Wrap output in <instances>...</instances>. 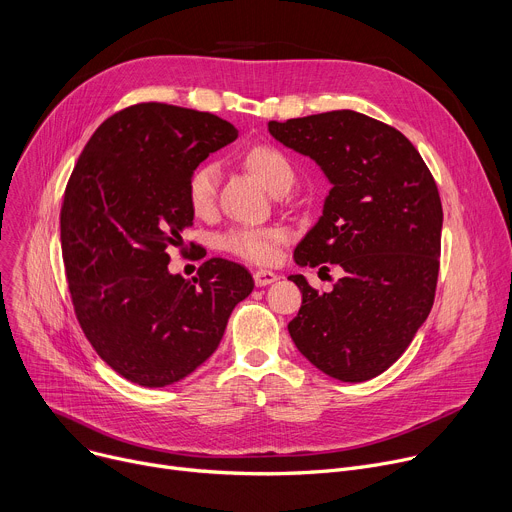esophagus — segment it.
I'll use <instances>...</instances> for the list:
<instances>
[{
	"label": "esophagus",
	"instance_id": "obj_1",
	"mask_svg": "<svg viewBox=\"0 0 512 512\" xmlns=\"http://www.w3.org/2000/svg\"><path fill=\"white\" fill-rule=\"evenodd\" d=\"M274 281H279V274H277V272H272V270H264V268H260V270H256V272H254V283H256L258 287H266V285H272Z\"/></svg>",
	"mask_w": 512,
	"mask_h": 512
}]
</instances>
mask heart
<instances>
[{"instance_id": "obj_1", "label": "heart", "mask_w": 512, "mask_h": 512, "mask_svg": "<svg viewBox=\"0 0 512 512\" xmlns=\"http://www.w3.org/2000/svg\"><path fill=\"white\" fill-rule=\"evenodd\" d=\"M244 164L260 178V182L270 190L277 192L283 188H291L295 182V170L289 157L270 145H256L244 153ZM219 186V168L217 164H201L188 180V203L194 215L205 217L215 209ZM287 240V229L281 225L266 227H233L221 235V248L264 264L277 256L279 244Z\"/></svg>"}]
</instances>
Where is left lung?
<instances>
[{"label":"left lung","mask_w":512,"mask_h":512,"mask_svg":"<svg viewBox=\"0 0 512 512\" xmlns=\"http://www.w3.org/2000/svg\"><path fill=\"white\" fill-rule=\"evenodd\" d=\"M268 131L332 186L295 262L344 272L328 293L291 274L303 303L289 334L334 379L377 377L404 355L435 301L443 229L435 178L400 131L355 110L272 121Z\"/></svg>","instance_id":"8db88e82"}]
</instances>
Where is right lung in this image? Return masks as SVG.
<instances>
[{
    "label": "right lung",
    "mask_w": 512,
    "mask_h": 512,
    "mask_svg": "<svg viewBox=\"0 0 512 512\" xmlns=\"http://www.w3.org/2000/svg\"><path fill=\"white\" fill-rule=\"evenodd\" d=\"M235 139L215 114L135 104L96 129L67 182L61 250L75 316L100 359L137 385H172L201 367L254 289L223 258L192 281L168 268L194 219L192 172Z\"/></svg>",
    "instance_id": "obj_1"
}]
</instances>
